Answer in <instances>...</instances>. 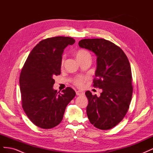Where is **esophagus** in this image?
<instances>
[{
  "label": "esophagus",
  "mask_w": 153,
  "mask_h": 153,
  "mask_svg": "<svg viewBox=\"0 0 153 153\" xmlns=\"http://www.w3.org/2000/svg\"><path fill=\"white\" fill-rule=\"evenodd\" d=\"M76 94L77 96H81V95H84V92L82 91H76Z\"/></svg>",
  "instance_id": "esophagus-1"
}]
</instances>
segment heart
I'll return each instance as SVG.
<instances>
[{
    "mask_svg": "<svg viewBox=\"0 0 153 153\" xmlns=\"http://www.w3.org/2000/svg\"><path fill=\"white\" fill-rule=\"evenodd\" d=\"M76 59H78V61H79V60H81L82 59H84L86 57H90V54L89 52H87V51H86L85 50H78L76 53ZM64 60H65V59H64V56L62 59V61H61V66H63V64L64 63ZM84 78L80 77V78H76V79L74 80V83H75L76 85L81 87V86H82L83 84H84Z\"/></svg>",
    "mask_w": 153,
    "mask_h": 153,
    "instance_id": "1",
    "label": "heart"
}]
</instances>
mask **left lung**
<instances>
[{
	"label": "left lung",
	"mask_w": 153,
	"mask_h": 153,
	"mask_svg": "<svg viewBox=\"0 0 153 153\" xmlns=\"http://www.w3.org/2000/svg\"><path fill=\"white\" fill-rule=\"evenodd\" d=\"M78 45L96 55L93 85L102 89L99 97L85 92L87 117L96 128L111 129L122 121L131 103L132 76L128 59L122 49L105 39H82Z\"/></svg>",
	"instance_id": "1"
}]
</instances>
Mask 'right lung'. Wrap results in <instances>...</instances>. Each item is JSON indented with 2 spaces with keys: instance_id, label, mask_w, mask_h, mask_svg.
I'll use <instances>...</instances> for the list:
<instances>
[{
  "instance_id": "add662e5",
  "label": "right lung",
  "mask_w": 153,
  "mask_h": 153,
  "mask_svg": "<svg viewBox=\"0 0 153 153\" xmlns=\"http://www.w3.org/2000/svg\"><path fill=\"white\" fill-rule=\"evenodd\" d=\"M75 42L73 38L63 36L41 41L22 69V107L32 123L41 128L50 129L61 123L67 105L76 95L71 87L62 90V93L53 88L55 76L61 74L64 50Z\"/></svg>"
}]
</instances>
